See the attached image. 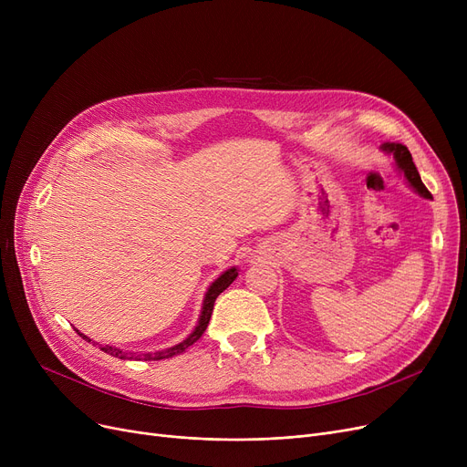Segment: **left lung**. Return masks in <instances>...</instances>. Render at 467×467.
Wrapping results in <instances>:
<instances>
[{"label":"left lung","instance_id":"1","mask_svg":"<svg viewBox=\"0 0 467 467\" xmlns=\"http://www.w3.org/2000/svg\"><path fill=\"white\" fill-rule=\"evenodd\" d=\"M380 150H382L384 153L394 157L396 166L401 170V174L405 176V182L409 183V187H410L414 192H419L420 196H424V199H431V192H430V191L426 189V185L422 183L419 170H416V166H414V162H412V157H410V153H409V150H407L405 145H401V143H382Z\"/></svg>","mask_w":467,"mask_h":467}]
</instances>
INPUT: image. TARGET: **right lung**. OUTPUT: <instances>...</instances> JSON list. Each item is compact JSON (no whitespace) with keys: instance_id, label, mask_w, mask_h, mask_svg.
I'll return each instance as SVG.
<instances>
[{"instance_id":"right-lung-1","label":"right lung","mask_w":467,"mask_h":467,"mask_svg":"<svg viewBox=\"0 0 467 467\" xmlns=\"http://www.w3.org/2000/svg\"><path fill=\"white\" fill-rule=\"evenodd\" d=\"M236 276H238V266H231V268H227L225 273H221L212 284H210V287H208V291H206V296H204V301H202V310H201V316H199V322H196V326H194V329L189 333V337L185 338V340H182L180 345H174V347H170V348H166V350H159V352H127V350H120V348H117V347H109V345H106V347H102L100 345V348H102V352H106V354H109V356H113V358H119V359H153V361H157V359H166V358H171V356H178V354H182V352H185L191 345H194L196 340H199L201 337H202V333L206 331V327H208V322H210V317H212V310H213V303H215V299H217V296L219 293H223L234 280H236ZM79 333V331H78ZM85 340H88L90 342V338L87 337V335H83V333H79Z\"/></svg>"}]
</instances>
